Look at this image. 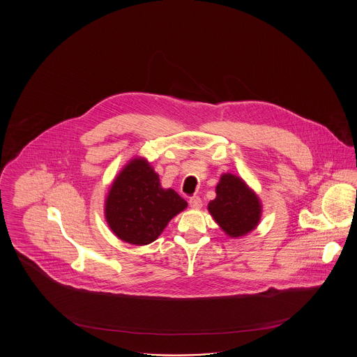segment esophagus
<instances>
[{"label": "esophagus", "instance_id": "obj_1", "mask_svg": "<svg viewBox=\"0 0 357 357\" xmlns=\"http://www.w3.org/2000/svg\"><path fill=\"white\" fill-rule=\"evenodd\" d=\"M188 204H190V207L194 208V210H199L202 207V201H201L199 197H191Z\"/></svg>", "mask_w": 357, "mask_h": 357}]
</instances>
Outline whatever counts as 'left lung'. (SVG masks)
<instances>
[{
    "label": "left lung",
    "instance_id": "8db88e82",
    "mask_svg": "<svg viewBox=\"0 0 357 357\" xmlns=\"http://www.w3.org/2000/svg\"><path fill=\"white\" fill-rule=\"evenodd\" d=\"M215 194L207 210L226 236L237 239L257 229L262 215L261 199L241 176L222 174Z\"/></svg>",
    "mask_w": 357,
    "mask_h": 357
}]
</instances>
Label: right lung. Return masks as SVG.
Wrapping results in <instances>:
<instances>
[{
	"label": "right lung",
	"instance_id": "obj_1",
	"mask_svg": "<svg viewBox=\"0 0 357 357\" xmlns=\"http://www.w3.org/2000/svg\"><path fill=\"white\" fill-rule=\"evenodd\" d=\"M186 207V201L175 190L160 186L151 163L135 156L112 181L104 201V217L123 242L144 246L159 237Z\"/></svg>",
	"mask_w": 357,
	"mask_h": 357
}]
</instances>
